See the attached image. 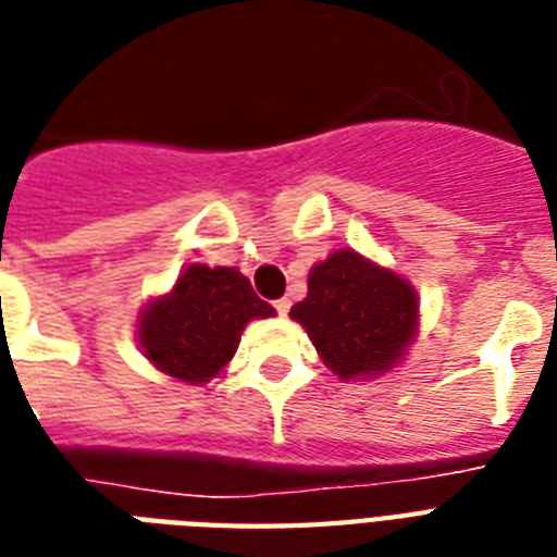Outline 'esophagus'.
Returning a JSON list of instances; mask_svg holds the SVG:
<instances>
[{"label": "esophagus", "instance_id": "obj_1", "mask_svg": "<svg viewBox=\"0 0 557 557\" xmlns=\"http://www.w3.org/2000/svg\"><path fill=\"white\" fill-rule=\"evenodd\" d=\"M273 305H275V310L282 313V317H284V313H287V310H290V299H275Z\"/></svg>", "mask_w": 557, "mask_h": 557}]
</instances>
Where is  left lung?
Instances as JSON below:
<instances>
[{
    "label": "left lung",
    "instance_id": "left-lung-1",
    "mask_svg": "<svg viewBox=\"0 0 557 557\" xmlns=\"http://www.w3.org/2000/svg\"><path fill=\"white\" fill-rule=\"evenodd\" d=\"M290 317L305 325L325 366L343 381L398 363L416 334V290L389 270L339 249L308 275Z\"/></svg>",
    "mask_w": 557,
    "mask_h": 557
}]
</instances>
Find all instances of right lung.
Masks as SVG:
<instances>
[{
  "label": "right lung",
  "instance_id": "1",
  "mask_svg": "<svg viewBox=\"0 0 557 557\" xmlns=\"http://www.w3.org/2000/svg\"><path fill=\"white\" fill-rule=\"evenodd\" d=\"M264 317H273V308L238 270L191 264L165 299L141 313L139 343L165 374L206 383L230 363L249 319Z\"/></svg>",
  "mask_w": 557,
  "mask_h": 557
}]
</instances>
